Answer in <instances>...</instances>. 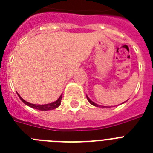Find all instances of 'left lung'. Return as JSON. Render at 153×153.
Returning <instances> with one entry per match:
<instances>
[{
  "instance_id": "8db88e82",
  "label": "left lung",
  "mask_w": 153,
  "mask_h": 153,
  "mask_svg": "<svg viewBox=\"0 0 153 153\" xmlns=\"http://www.w3.org/2000/svg\"><path fill=\"white\" fill-rule=\"evenodd\" d=\"M86 98H87V100H88V102H90V103H91V105H94V106H98V105H97V104H96V103H94V102H92V101H91V99H90V98H88V96H87V95H86ZM102 107H103V106H102ZM103 108H104V107H103Z\"/></svg>"
}]
</instances>
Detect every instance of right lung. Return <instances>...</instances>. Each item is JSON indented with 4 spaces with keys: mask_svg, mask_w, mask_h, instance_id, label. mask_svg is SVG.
Returning <instances> with one entry per match:
<instances>
[{
    "mask_svg": "<svg viewBox=\"0 0 153 153\" xmlns=\"http://www.w3.org/2000/svg\"><path fill=\"white\" fill-rule=\"evenodd\" d=\"M19 98H20V100L22 101L25 105H27L28 106L32 107L33 109H39V110H42V111H46V110H51V109H54L55 108H57L61 104V99H62V95L60 96L59 99L57 101H55L54 102H51V103H49V104H46V105H36V104H32V103H29V102H26L25 100H24L21 97H20L19 94Z\"/></svg>",
    "mask_w": 153,
    "mask_h": 153,
    "instance_id": "add662e5",
    "label": "right lung"
}]
</instances>
